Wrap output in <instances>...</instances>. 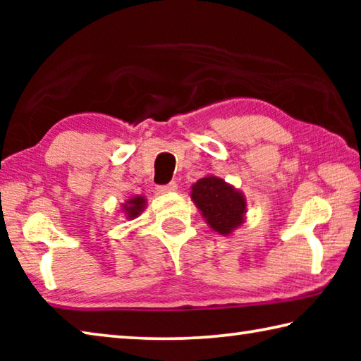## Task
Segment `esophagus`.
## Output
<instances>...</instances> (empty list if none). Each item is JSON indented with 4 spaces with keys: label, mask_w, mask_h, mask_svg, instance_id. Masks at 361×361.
I'll list each match as a JSON object with an SVG mask.
<instances>
[{
    "label": "esophagus",
    "mask_w": 361,
    "mask_h": 361,
    "mask_svg": "<svg viewBox=\"0 0 361 361\" xmlns=\"http://www.w3.org/2000/svg\"><path fill=\"white\" fill-rule=\"evenodd\" d=\"M156 189L157 192H170V191H176V189H178V185H176V181H170L167 185H159Z\"/></svg>",
    "instance_id": "obj_1"
}]
</instances>
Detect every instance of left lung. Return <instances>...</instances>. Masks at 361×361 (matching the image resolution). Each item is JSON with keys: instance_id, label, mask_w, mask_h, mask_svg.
Here are the masks:
<instances>
[{"instance_id": "obj_1", "label": "left lung", "mask_w": 361, "mask_h": 361, "mask_svg": "<svg viewBox=\"0 0 361 361\" xmlns=\"http://www.w3.org/2000/svg\"><path fill=\"white\" fill-rule=\"evenodd\" d=\"M191 197L210 228L224 235L242 223L247 209L243 195L216 176L200 178L192 186Z\"/></svg>"}]
</instances>
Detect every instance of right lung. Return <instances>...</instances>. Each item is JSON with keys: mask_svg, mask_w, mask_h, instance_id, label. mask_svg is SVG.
Segmentation results:
<instances>
[{"mask_svg": "<svg viewBox=\"0 0 361 361\" xmlns=\"http://www.w3.org/2000/svg\"><path fill=\"white\" fill-rule=\"evenodd\" d=\"M127 204H129V205H124V210L127 212V216L135 218V216L140 215V212L143 210L146 200L143 197H133Z\"/></svg>", "mask_w": 361, "mask_h": 361, "instance_id": "1", "label": "right lung"}]
</instances>
